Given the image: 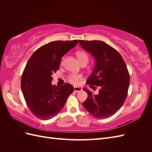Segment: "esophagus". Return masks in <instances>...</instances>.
<instances>
[{
    "label": "esophagus",
    "mask_w": 152,
    "mask_h": 152,
    "mask_svg": "<svg viewBox=\"0 0 152 152\" xmlns=\"http://www.w3.org/2000/svg\"><path fill=\"white\" fill-rule=\"evenodd\" d=\"M82 90V88L80 87H74V91L77 92V93H78V92H80Z\"/></svg>",
    "instance_id": "esophagus-1"
}]
</instances>
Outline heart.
Here are the masks:
<instances>
[{"instance_id": "1", "label": "heart", "mask_w": 152, "mask_h": 152, "mask_svg": "<svg viewBox=\"0 0 152 152\" xmlns=\"http://www.w3.org/2000/svg\"><path fill=\"white\" fill-rule=\"evenodd\" d=\"M76 55L78 59H79V62L83 60L88 61V59H89L88 55H87V54L86 52L83 51V50H78V51L76 52ZM81 79H82V76L79 74H75V73H73V74L70 75L68 77L69 81H70L72 84H77V82Z\"/></svg>"}]
</instances>
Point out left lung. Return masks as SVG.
Instances as JSON below:
<instances>
[{
    "instance_id": "obj_1",
    "label": "left lung",
    "mask_w": 152,
    "mask_h": 152,
    "mask_svg": "<svg viewBox=\"0 0 152 152\" xmlns=\"http://www.w3.org/2000/svg\"><path fill=\"white\" fill-rule=\"evenodd\" d=\"M79 43L95 59L94 70L86 84L99 87L98 94L83 88L88 95L83 106L94 117L108 118L126 99L130 82L127 66L117 50L102 41L79 40Z\"/></svg>"
}]
</instances>
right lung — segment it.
I'll use <instances>...</instances> for the list:
<instances>
[{"label":"right lung","mask_w":152,"mask_h":152,"mask_svg":"<svg viewBox=\"0 0 152 152\" xmlns=\"http://www.w3.org/2000/svg\"><path fill=\"white\" fill-rule=\"evenodd\" d=\"M78 40L54 41L37 49L26 63L21 80L26 103L35 117L48 120L65 104L74 87L66 83L52 85V75L59 68L62 57L78 44Z\"/></svg>","instance_id":"add662e5"}]
</instances>
